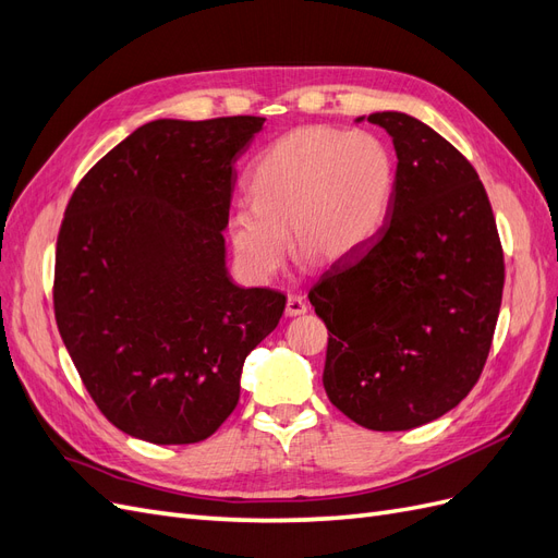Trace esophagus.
Instances as JSON below:
<instances>
[{
	"instance_id": "1",
	"label": "esophagus",
	"mask_w": 558,
	"mask_h": 558,
	"mask_svg": "<svg viewBox=\"0 0 558 558\" xmlns=\"http://www.w3.org/2000/svg\"><path fill=\"white\" fill-rule=\"evenodd\" d=\"M307 312V302L302 300L300 295H289L286 298V316H300V314H305Z\"/></svg>"
}]
</instances>
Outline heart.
<instances>
[{
    "mask_svg": "<svg viewBox=\"0 0 558 558\" xmlns=\"http://www.w3.org/2000/svg\"><path fill=\"white\" fill-rule=\"evenodd\" d=\"M393 185L396 162L377 134L298 128L253 165L251 202H240L228 218L234 258L248 279H272L289 230L300 256L318 265L342 263L381 232Z\"/></svg>",
    "mask_w": 558,
    "mask_h": 558,
    "instance_id": "heart-1",
    "label": "heart"
}]
</instances>
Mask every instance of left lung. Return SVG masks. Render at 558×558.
Instances as JSON below:
<instances>
[{
    "label": "left lung",
    "mask_w": 558,
    "mask_h": 558,
    "mask_svg": "<svg viewBox=\"0 0 558 558\" xmlns=\"http://www.w3.org/2000/svg\"><path fill=\"white\" fill-rule=\"evenodd\" d=\"M363 121V118H359ZM393 137L386 223L310 291L328 328L330 402L369 430H410L477 384L502 300L492 202L461 150L400 111L367 116Z\"/></svg>",
    "instance_id": "left-lung-1"
}]
</instances>
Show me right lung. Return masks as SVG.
<instances>
[{
  "label": "right lung",
  "mask_w": 558,
  "mask_h": 558,
  "mask_svg": "<svg viewBox=\"0 0 558 558\" xmlns=\"http://www.w3.org/2000/svg\"><path fill=\"white\" fill-rule=\"evenodd\" d=\"M260 116L160 118L81 179L56 248L53 307L83 386L116 428L207 440L238 408L248 353L286 295L228 277L234 162Z\"/></svg>",
  "instance_id": "obj_1"
}]
</instances>
